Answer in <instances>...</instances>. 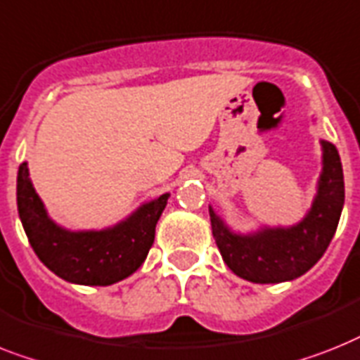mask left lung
<instances>
[{
    "mask_svg": "<svg viewBox=\"0 0 360 360\" xmlns=\"http://www.w3.org/2000/svg\"><path fill=\"white\" fill-rule=\"evenodd\" d=\"M322 175L311 210L292 227H274L253 235H236L209 207L210 226L224 262L251 283H283L303 276L326 253L335 236L344 207V174L340 155L322 140Z\"/></svg>",
    "mask_w": 360,
    "mask_h": 360,
    "instance_id": "obj_1",
    "label": "left lung"
}]
</instances>
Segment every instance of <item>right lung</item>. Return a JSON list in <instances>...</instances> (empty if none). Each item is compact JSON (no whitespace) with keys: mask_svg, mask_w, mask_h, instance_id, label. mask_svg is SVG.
<instances>
[{"mask_svg":"<svg viewBox=\"0 0 360 360\" xmlns=\"http://www.w3.org/2000/svg\"><path fill=\"white\" fill-rule=\"evenodd\" d=\"M170 194L146 203L136 212L103 231H66L44 209L29 179L27 162L18 168L16 201L29 244L55 276L75 285L107 286L129 277L153 246L155 226Z\"/></svg>","mask_w":360,"mask_h":360,"instance_id":"right-lung-1","label":"right lung"}]
</instances>
